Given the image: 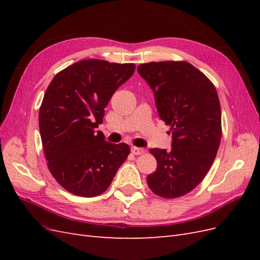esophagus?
<instances>
[{
    "mask_svg": "<svg viewBox=\"0 0 260 260\" xmlns=\"http://www.w3.org/2000/svg\"><path fill=\"white\" fill-rule=\"evenodd\" d=\"M131 152H132V154H135V155H142L143 153H145V149L141 148V147L133 146V147H131Z\"/></svg>",
    "mask_w": 260,
    "mask_h": 260,
    "instance_id": "34e87169",
    "label": "esophagus"
}]
</instances>
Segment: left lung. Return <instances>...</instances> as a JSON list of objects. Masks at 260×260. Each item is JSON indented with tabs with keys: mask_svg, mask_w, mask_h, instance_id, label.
I'll return each mask as SVG.
<instances>
[{
	"mask_svg": "<svg viewBox=\"0 0 260 260\" xmlns=\"http://www.w3.org/2000/svg\"><path fill=\"white\" fill-rule=\"evenodd\" d=\"M138 73L154 92L160 119L170 125L171 149L151 148L157 168L147 184L165 199L191 192L205 178L221 140V108L215 85L187 61H152Z\"/></svg>",
	"mask_w": 260,
	"mask_h": 260,
	"instance_id": "left-lung-1",
	"label": "left lung"
}]
</instances>
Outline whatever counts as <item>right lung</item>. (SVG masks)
I'll return each instance as SVG.
<instances>
[{
	"label": "right lung",
	"mask_w": 260,
	"mask_h": 260,
	"mask_svg": "<svg viewBox=\"0 0 260 260\" xmlns=\"http://www.w3.org/2000/svg\"><path fill=\"white\" fill-rule=\"evenodd\" d=\"M136 69L135 64L84 59L56 74L45 91L39 128L52 176L82 198L105 192L127 159L125 143L106 142L99 124L105 107Z\"/></svg>",
	"instance_id": "1"
}]
</instances>
